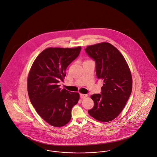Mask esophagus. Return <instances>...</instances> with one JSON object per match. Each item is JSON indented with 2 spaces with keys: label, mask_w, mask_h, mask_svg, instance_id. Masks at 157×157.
<instances>
[{
  "label": "esophagus",
  "mask_w": 157,
  "mask_h": 157,
  "mask_svg": "<svg viewBox=\"0 0 157 157\" xmlns=\"http://www.w3.org/2000/svg\"><path fill=\"white\" fill-rule=\"evenodd\" d=\"M87 94H80V98L81 99H84L86 98H87Z\"/></svg>",
  "instance_id": "34e87169"
}]
</instances>
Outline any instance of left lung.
<instances>
[{
	"instance_id": "left-lung-1",
	"label": "left lung",
	"mask_w": 157,
	"mask_h": 157,
	"mask_svg": "<svg viewBox=\"0 0 157 157\" xmlns=\"http://www.w3.org/2000/svg\"><path fill=\"white\" fill-rule=\"evenodd\" d=\"M85 51L95 61L97 78L104 82L101 94L91 96L94 106L88 113L100 122H110L121 113L131 95V71L121 53L110 43L89 46Z\"/></svg>"
}]
</instances>
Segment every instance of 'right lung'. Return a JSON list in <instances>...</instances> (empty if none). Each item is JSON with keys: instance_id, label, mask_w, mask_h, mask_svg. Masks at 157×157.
I'll return each mask as SVG.
<instances>
[{"instance_id": "right-lung-1", "label": "right lung", "mask_w": 157, "mask_h": 157, "mask_svg": "<svg viewBox=\"0 0 157 157\" xmlns=\"http://www.w3.org/2000/svg\"><path fill=\"white\" fill-rule=\"evenodd\" d=\"M81 47L48 48L35 59L28 78V92L36 113L55 127L66 124L71 119L73 106L79 94L59 88L68 66L79 55Z\"/></svg>"}]
</instances>
